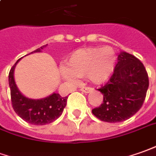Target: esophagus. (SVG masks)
<instances>
[{"label": "esophagus", "mask_w": 156, "mask_h": 156, "mask_svg": "<svg viewBox=\"0 0 156 156\" xmlns=\"http://www.w3.org/2000/svg\"><path fill=\"white\" fill-rule=\"evenodd\" d=\"M93 90V88L90 87H83L80 88V91L83 92H86V93H88V92H91Z\"/></svg>", "instance_id": "1"}]
</instances>
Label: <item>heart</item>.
Masks as SVG:
<instances>
[{
    "mask_svg": "<svg viewBox=\"0 0 156 156\" xmlns=\"http://www.w3.org/2000/svg\"><path fill=\"white\" fill-rule=\"evenodd\" d=\"M66 69L61 74L65 80L75 76L85 77L95 84H102L111 76L115 69V54L109 47L80 49L74 51L65 62Z\"/></svg>",
    "mask_w": 156,
    "mask_h": 156,
    "instance_id": "1",
    "label": "heart"
}]
</instances>
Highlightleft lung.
Returning <instances> with one entry per match:
<instances>
[{
  "mask_svg": "<svg viewBox=\"0 0 156 156\" xmlns=\"http://www.w3.org/2000/svg\"><path fill=\"white\" fill-rule=\"evenodd\" d=\"M148 87L149 76L143 63L122 51L112 76L98 89L104 95V100L99 107L92 109V114L109 123L126 121L141 109Z\"/></svg>",
  "mask_w": 156,
  "mask_h": 156,
  "instance_id": "obj_1",
  "label": "left lung"
}]
</instances>
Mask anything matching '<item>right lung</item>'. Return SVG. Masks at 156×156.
I'll return each instance as SVG.
<instances>
[{
    "label": "right lung",
    "mask_w": 156,
    "mask_h": 156,
    "mask_svg": "<svg viewBox=\"0 0 156 156\" xmlns=\"http://www.w3.org/2000/svg\"><path fill=\"white\" fill-rule=\"evenodd\" d=\"M45 47L42 46L31 53L41 51ZM20 59L11 68L8 76L12 106L18 115L32 125L42 126L51 123L62 115L67 104L68 96L63 98L58 93H53L41 99H30L23 96L15 84L13 77L15 66Z\"/></svg>",
    "instance_id": "1"
}]
</instances>
